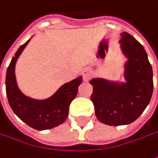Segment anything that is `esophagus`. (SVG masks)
Here are the masks:
<instances>
[{"mask_svg":"<svg viewBox=\"0 0 158 158\" xmlns=\"http://www.w3.org/2000/svg\"><path fill=\"white\" fill-rule=\"evenodd\" d=\"M82 74H83V79L84 80H88L91 77V71L89 68H85L82 71Z\"/></svg>","mask_w":158,"mask_h":158,"instance_id":"obj_1","label":"esophagus"}]
</instances>
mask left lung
<instances>
[{"label":"left lung","instance_id":"1","mask_svg":"<svg viewBox=\"0 0 158 158\" xmlns=\"http://www.w3.org/2000/svg\"><path fill=\"white\" fill-rule=\"evenodd\" d=\"M121 35V49L128 58L124 68L126 82L100 78L90 81L96 117L109 126L135 122L149 105L153 93V72L143 46L127 32Z\"/></svg>","mask_w":158,"mask_h":158}]
</instances>
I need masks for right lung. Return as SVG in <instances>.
Here are the masks:
<instances>
[{"instance_id": "add662e5", "label": "right lung", "mask_w": 158, "mask_h": 158, "mask_svg": "<svg viewBox=\"0 0 158 158\" xmlns=\"http://www.w3.org/2000/svg\"><path fill=\"white\" fill-rule=\"evenodd\" d=\"M30 40L17 50L8 65L6 74L7 97L12 110L28 126L37 130L50 129L62 124L66 120L69 106L78 94L82 77L64 84L53 95L45 100L39 101L24 95L17 86L15 68L17 58Z\"/></svg>"}]
</instances>
